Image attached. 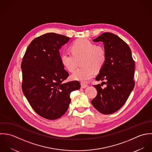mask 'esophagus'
Returning <instances> with one entry per match:
<instances>
[{
	"mask_svg": "<svg viewBox=\"0 0 152 152\" xmlns=\"http://www.w3.org/2000/svg\"><path fill=\"white\" fill-rule=\"evenodd\" d=\"M88 86V85H86V84H84V83H81V88H87Z\"/></svg>",
	"mask_w": 152,
	"mask_h": 152,
	"instance_id": "obj_1",
	"label": "esophagus"
}]
</instances>
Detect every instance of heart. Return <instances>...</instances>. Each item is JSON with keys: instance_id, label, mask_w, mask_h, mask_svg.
Wrapping results in <instances>:
<instances>
[{"instance_id": "1", "label": "heart", "mask_w": 152, "mask_h": 152, "mask_svg": "<svg viewBox=\"0 0 152 152\" xmlns=\"http://www.w3.org/2000/svg\"><path fill=\"white\" fill-rule=\"evenodd\" d=\"M72 52H64L61 55V61L69 72H73L78 61H81L82 67L79 68L72 75L71 77L82 83L88 82L94 74L103 66L106 59L104 49L96 46L86 38L75 41L70 46Z\"/></svg>"}]
</instances>
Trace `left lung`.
Here are the masks:
<instances>
[{
    "instance_id": "8db88e82",
    "label": "left lung",
    "mask_w": 152,
    "mask_h": 152,
    "mask_svg": "<svg viewBox=\"0 0 152 152\" xmlns=\"http://www.w3.org/2000/svg\"><path fill=\"white\" fill-rule=\"evenodd\" d=\"M93 41L104 45L106 59L96 80L106 81L102 83L106 87L94 85L97 94L91 104L102 114H112L123 106L134 87V61L128 45L113 33H103Z\"/></svg>"
}]
</instances>
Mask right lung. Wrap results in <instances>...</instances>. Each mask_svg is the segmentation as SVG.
I'll list each match as a JSON object with an SVG mask.
<instances>
[{
	"label": "right lung",
	"mask_w": 152,
	"mask_h": 152,
	"mask_svg": "<svg viewBox=\"0 0 152 152\" xmlns=\"http://www.w3.org/2000/svg\"><path fill=\"white\" fill-rule=\"evenodd\" d=\"M69 39L55 33L35 38L21 64L23 94L35 112L49 120L62 116L70 103V93L80 88L78 81L64 82L69 73L61 63L59 50Z\"/></svg>",
	"instance_id": "1"
}]
</instances>
